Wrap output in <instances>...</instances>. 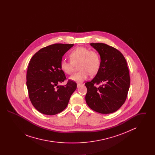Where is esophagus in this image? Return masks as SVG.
Here are the masks:
<instances>
[{
    "mask_svg": "<svg viewBox=\"0 0 155 155\" xmlns=\"http://www.w3.org/2000/svg\"><path fill=\"white\" fill-rule=\"evenodd\" d=\"M83 85H84V84H83L82 83H78V84H77V87L79 88V87H80L81 86Z\"/></svg>",
    "mask_w": 155,
    "mask_h": 155,
    "instance_id": "1",
    "label": "esophagus"
}]
</instances>
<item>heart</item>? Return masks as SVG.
<instances>
[{
	"instance_id": "heart-1",
	"label": "heart",
	"mask_w": 155,
	"mask_h": 155,
	"mask_svg": "<svg viewBox=\"0 0 155 155\" xmlns=\"http://www.w3.org/2000/svg\"><path fill=\"white\" fill-rule=\"evenodd\" d=\"M69 58L70 61L62 60L60 67L64 73L70 74L73 71L74 65L79 63L78 69L80 71L70 77L71 81L77 82H81L87 80L90 73L96 74L101 67V59L99 54L86 47H77L69 53Z\"/></svg>"
}]
</instances>
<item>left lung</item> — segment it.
I'll list each match as a JSON object with an SVG mask.
<instances>
[{"label":"left lung","mask_w":155,"mask_h":155,"mask_svg":"<svg viewBox=\"0 0 155 155\" xmlns=\"http://www.w3.org/2000/svg\"><path fill=\"white\" fill-rule=\"evenodd\" d=\"M99 53L101 64L99 70L91 81L85 101L93 110L109 114L118 110L125 102L130 85L127 63L123 54L117 49L103 43H92ZM102 84L99 87L96 84Z\"/></svg>","instance_id":"obj_1"}]
</instances>
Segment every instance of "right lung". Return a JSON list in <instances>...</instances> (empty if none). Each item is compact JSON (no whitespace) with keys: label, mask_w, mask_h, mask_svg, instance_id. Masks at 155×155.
Wrapping results in <instances>:
<instances>
[{"label":"right lung","mask_w":155,"mask_h":155,"mask_svg":"<svg viewBox=\"0 0 155 155\" xmlns=\"http://www.w3.org/2000/svg\"><path fill=\"white\" fill-rule=\"evenodd\" d=\"M74 44H56L45 47L30 60L27 72V87L30 101L40 113L54 115L66 108L77 88L75 81L66 80L60 64L63 55Z\"/></svg>","instance_id":"1"}]
</instances>
